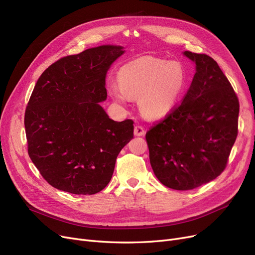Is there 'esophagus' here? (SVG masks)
Listing matches in <instances>:
<instances>
[{
	"instance_id": "esophagus-1",
	"label": "esophagus",
	"mask_w": 255,
	"mask_h": 255,
	"mask_svg": "<svg viewBox=\"0 0 255 255\" xmlns=\"http://www.w3.org/2000/svg\"><path fill=\"white\" fill-rule=\"evenodd\" d=\"M144 134H145V131H144V129L141 126L136 125L134 127V135L135 136H143Z\"/></svg>"
}]
</instances>
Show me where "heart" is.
Wrapping results in <instances>:
<instances>
[{"instance_id": "b5f03b06", "label": "heart", "mask_w": 255, "mask_h": 255, "mask_svg": "<svg viewBox=\"0 0 255 255\" xmlns=\"http://www.w3.org/2000/svg\"><path fill=\"white\" fill-rule=\"evenodd\" d=\"M119 83L107 85V93L121 106L137 99L140 115L158 121L170 115L188 87V74L179 61L141 57L121 67Z\"/></svg>"}]
</instances>
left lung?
Masks as SVG:
<instances>
[{
    "mask_svg": "<svg viewBox=\"0 0 255 255\" xmlns=\"http://www.w3.org/2000/svg\"><path fill=\"white\" fill-rule=\"evenodd\" d=\"M183 55L195 74L182 103L146 132L150 163L157 179L175 190H190L216 179L226 166L238 135L239 100L211 57Z\"/></svg>",
    "mask_w": 255,
    "mask_h": 255,
    "instance_id": "1",
    "label": "left lung"
}]
</instances>
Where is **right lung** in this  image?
Segmentation results:
<instances>
[{
    "mask_svg": "<svg viewBox=\"0 0 255 255\" xmlns=\"http://www.w3.org/2000/svg\"><path fill=\"white\" fill-rule=\"evenodd\" d=\"M125 52L100 45L65 57L37 80L24 114L28 152L41 176L72 194H95L110 183L116 160L133 138V122L110 119L105 78Z\"/></svg>",
    "mask_w": 255,
    "mask_h": 255,
    "instance_id": "obj_1",
    "label": "right lung"
}]
</instances>
